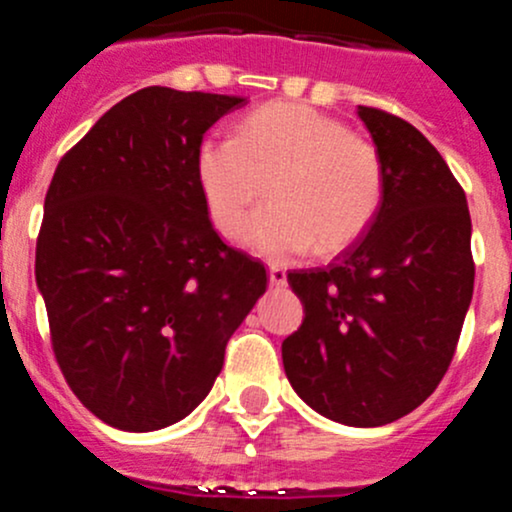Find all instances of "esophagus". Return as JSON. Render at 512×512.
Returning <instances> with one entry per match:
<instances>
[{
	"label": "esophagus",
	"mask_w": 512,
	"mask_h": 512,
	"mask_svg": "<svg viewBox=\"0 0 512 512\" xmlns=\"http://www.w3.org/2000/svg\"><path fill=\"white\" fill-rule=\"evenodd\" d=\"M268 283H271V286H276V288H283L288 283L286 271H283L281 266H271V268H268Z\"/></svg>",
	"instance_id": "obj_1"
}]
</instances>
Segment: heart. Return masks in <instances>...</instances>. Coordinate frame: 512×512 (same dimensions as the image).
I'll list each match as a JSON object with an SVG mask.
<instances>
[{
  "label": "heart",
  "instance_id": "1",
  "mask_svg": "<svg viewBox=\"0 0 512 512\" xmlns=\"http://www.w3.org/2000/svg\"><path fill=\"white\" fill-rule=\"evenodd\" d=\"M197 175L209 217L226 236L268 184L273 202L251 214L241 244L271 261L313 246L318 254L345 249L372 224L384 197L377 147L300 103L268 105L241 123L236 138L204 140Z\"/></svg>",
  "mask_w": 512,
  "mask_h": 512
}]
</instances>
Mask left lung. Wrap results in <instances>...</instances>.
Listing matches in <instances>:
<instances>
[{
	"mask_svg": "<svg viewBox=\"0 0 512 512\" xmlns=\"http://www.w3.org/2000/svg\"><path fill=\"white\" fill-rule=\"evenodd\" d=\"M384 165L370 229L328 268L288 273L303 325L283 340L300 399L347 426L414 412L451 365L473 295L466 194L407 120L360 105Z\"/></svg>",
	"mask_w": 512,
	"mask_h": 512,
	"instance_id": "obj_1",
	"label": "left lung"
}]
</instances>
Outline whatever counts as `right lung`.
<instances>
[{
	"mask_svg": "<svg viewBox=\"0 0 512 512\" xmlns=\"http://www.w3.org/2000/svg\"><path fill=\"white\" fill-rule=\"evenodd\" d=\"M246 98L150 86L63 155L46 192L36 286L56 360L83 407L157 431L202 404L266 268L209 221L204 133Z\"/></svg>",
	"mask_w": 512,
	"mask_h": 512,
	"instance_id": "right-lung-1",
	"label": "right lung"
}]
</instances>
